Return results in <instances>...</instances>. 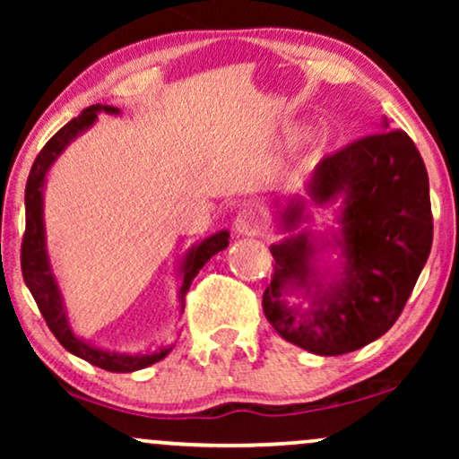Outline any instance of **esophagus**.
I'll list each match as a JSON object with an SVG mask.
<instances>
[{
    "label": "esophagus",
    "mask_w": 459,
    "mask_h": 459,
    "mask_svg": "<svg viewBox=\"0 0 459 459\" xmlns=\"http://www.w3.org/2000/svg\"><path fill=\"white\" fill-rule=\"evenodd\" d=\"M236 231L240 236H255L261 228V215L256 209H242L236 215Z\"/></svg>",
    "instance_id": "34e87169"
}]
</instances>
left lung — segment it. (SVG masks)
<instances>
[{
	"label": "left lung",
	"mask_w": 459,
	"mask_h": 459,
	"mask_svg": "<svg viewBox=\"0 0 459 459\" xmlns=\"http://www.w3.org/2000/svg\"><path fill=\"white\" fill-rule=\"evenodd\" d=\"M307 192L317 204L341 198L336 247L344 272L324 288L311 267L317 250L309 234L273 244L263 311L281 338L309 353H351L393 328L426 265L432 247L429 173L411 137L385 123V131L319 160ZM303 211V198L290 200L281 212L284 228L297 230ZM290 285L314 297L309 312L285 305Z\"/></svg>",
	"instance_id": "1"
}]
</instances>
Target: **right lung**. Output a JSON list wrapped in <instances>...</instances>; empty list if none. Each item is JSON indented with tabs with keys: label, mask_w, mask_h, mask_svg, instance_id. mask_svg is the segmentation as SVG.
Instances as JSON below:
<instances>
[{
	"label": "right lung",
	"mask_w": 459,
	"mask_h": 459,
	"mask_svg": "<svg viewBox=\"0 0 459 459\" xmlns=\"http://www.w3.org/2000/svg\"><path fill=\"white\" fill-rule=\"evenodd\" d=\"M104 110L108 115H118V108L115 106H102L93 104L90 108H85L77 118H73L71 123H66L52 140H49L30 167L29 179H27V190H24V209H27V228H24L22 236V247H21V267H22V278L24 284L33 294L37 307H39L43 319H46L48 328L52 330V334L58 338V342L65 347L68 353L81 357V359L90 361L91 366H98L106 369V372H135V369L148 368L152 363L160 361L162 357L169 355V351L173 347H162L159 351H148V353L140 355H125V353H108V351L96 349L85 341H81L73 334L71 325L66 319V309L62 303L60 288L56 284L52 267H49L48 253H46V230H43V181H46L48 169L52 167V162L58 159V154L68 146V142L74 140L81 131L91 127L96 121L98 112ZM228 231H219V234L206 238L204 242H200L198 247H194L190 253L186 255L184 267V281L179 288V300H181V311H184L186 294L190 290L192 280L196 278L200 269L204 267V263L211 259L212 255H217L219 250L228 248Z\"/></svg>",
	"instance_id": "1"
}]
</instances>
